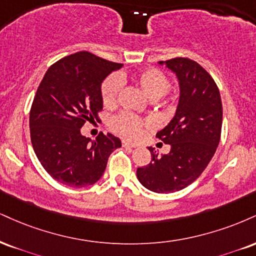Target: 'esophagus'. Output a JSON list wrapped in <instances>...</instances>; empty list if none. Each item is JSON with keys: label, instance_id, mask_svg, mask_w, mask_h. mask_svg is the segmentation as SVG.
Listing matches in <instances>:
<instances>
[{"label": "esophagus", "instance_id": "34e87169", "mask_svg": "<svg viewBox=\"0 0 256 256\" xmlns=\"http://www.w3.org/2000/svg\"><path fill=\"white\" fill-rule=\"evenodd\" d=\"M122 146H125V148H136L137 146H136V144H132V143H130V142L122 140Z\"/></svg>", "mask_w": 256, "mask_h": 256}]
</instances>
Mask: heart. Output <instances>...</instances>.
<instances>
[{
	"label": "heart",
	"mask_w": 256,
	"mask_h": 256,
	"mask_svg": "<svg viewBox=\"0 0 256 256\" xmlns=\"http://www.w3.org/2000/svg\"><path fill=\"white\" fill-rule=\"evenodd\" d=\"M124 80L125 78L122 75H110L102 82L101 96H102L104 106H116ZM134 82L152 100L162 98L163 95L167 94L170 88V80L162 70L156 69V68H148V69L138 72L134 76ZM146 125L148 122L146 120L126 112L113 116L110 122V130L126 140H137Z\"/></svg>",
	"instance_id": "obj_1"
}]
</instances>
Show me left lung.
<instances>
[{"label": "left lung", "mask_w": 256, "mask_h": 256, "mask_svg": "<svg viewBox=\"0 0 256 256\" xmlns=\"http://www.w3.org/2000/svg\"><path fill=\"white\" fill-rule=\"evenodd\" d=\"M158 63L176 75L180 87L174 118L156 134L170 146V152L158 156L154 148H148L152 162L137 169V178L152 192L173 193L196 181L214 158L223 107L216 82L196 62L176 57Z\"/></svg>", "instance_id": "1"}]
</instances>
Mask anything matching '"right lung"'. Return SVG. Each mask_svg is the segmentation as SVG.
Listing matches in <instances>:
<instances>
[{
    "label": "right lung",
    "instance_id": "1",
    "mask_svg": "<svg viewBox=\"0 0 256 256\" xmlns=\"http://www.w3.org/2000/svg\"><path fill=\"white\" fill-rule=\"evenodd\" d=\"M122 64L87 51L62 58L40 82L30 113V140L39 162L58 182L90 186L102 176L110 155L122 146L113 134L92 140L81 134L102 110L101 83Z\"/></svg>",
    "mask_w": 256,
    "mask_h": 256
}]
</instances>
